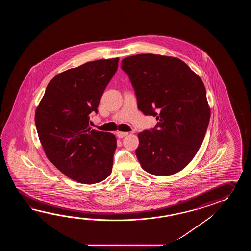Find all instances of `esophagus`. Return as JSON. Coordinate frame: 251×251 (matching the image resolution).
Returning a JSON list of instances; mask_svg holds the SVG:
<instances>
[{
	"label": "esophagus",
	"instance_id": "esophagus-1",
	"mask_svg": "<svg viewBox=\"0 0 251 251\" xmlns=\"http://www.w3.org/2000/svg\"><path fill=\"white\" fill-rule=\"evenodd\" d=\"M117 135H118V138H123L125 136L128 135V133H126V132H118Z\"/></svg>",
	"mask_w": 251,
	"mask_h": 251
}]
</instances>
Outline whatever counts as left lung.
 Listing matches in <instances>:
<instances>
[{"instance_id": "left-lung-1", "label": "left lung", "mask_w": 251, "mask_h": 251, "mask_svg": "<svg viewBox=\"0 0 251 251\" xmlns=\"http://www.w3.org/2000/svg\"><path fill=\"white\" fill-rule=\"evenodd\" d=\"M121 68L139 109L158 121L138 133L135 153L142 168L156 176L182 171L197 154L208 126L211 111L203 81L180 59L160 54L128 56Z\"/></svg>"}]
</instances>
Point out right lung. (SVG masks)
Instances as JSON below:
<instances>
[{"instance_id":"1","label":"right lung","mask_w":251,"mask_h":251,"mask_svg":"<svg viewBox=\"0 0 251 251\" xmlns=\"http://www.w3.org/2000/svg\"><path fill=\"white\" fill-rule=\"evenodd\" d=\"M118 60L88 62L54 76L36 110V127L48 160L82 184L103 181L112 171L116 136L91 130L89 120L91 112H98Z\"/></svg>"}]
</instances>
